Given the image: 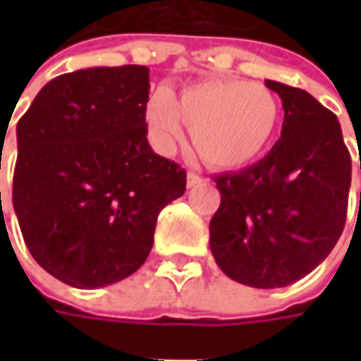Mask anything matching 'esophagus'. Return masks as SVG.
<instances>
[{"label": "esophagus", "instance_id": "obj_1", "mask_svg": "<svg viewBox=\"0 0 361 361\" xmlns=\"http://www.w3.org/2000/svg\"><path fill=\"white\" fill-rule=\"evenodd\" d=\"M202 183V176H199L197 173H188L187 174V187L192 188L197 187V185H201Z\"/></svg>", "mask_w": 361, "mask_h": 361}]
</instances>
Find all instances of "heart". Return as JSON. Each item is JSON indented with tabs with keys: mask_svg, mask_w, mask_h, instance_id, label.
<instances>
[{
	"mask_svg": "<svg viewBox=\"0 0 361 361\" xmlns=\"http://www.w3.org/2000/svg\"><path fill=\"white\" fill-rule=\"evenodd\" d=\"M279 118L275 96L245 80H204L183 88L174 100L159 90L148 98L146 122L162 152L183 140V124L209 166L239 169L267 148Z\"/></svg>",
	"mask_w": 361,
	"mask_h": 361,
	"instance_id": "obj_1",
	"label": "heart"
}]
</instances>
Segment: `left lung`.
I'll return each mask as SVG.
<instances>
[{"mask_svg": "<svg viewBox=\"0 0 361 361\" xmlns=\"http://www.w3.org/2000/svg\"><path fill=\"white\" fill-rule=\"evenodd\" d=\"M265 86L281 98V138L255 164L216 176L221 207L209 243L227 277L275 289L312 273L336 247L352 159L336 114L312 94L273 80Z\"/></svg>", "mask_w": 361, "mask_h": 361, "instance_id": "left-lung-1", "label": "left lung"}]
</instances>
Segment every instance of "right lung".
<instances>
[{
  "label": "right lung",
  "mask_w": 361,
  "mask_h": 361,
  "mask_svg": "<svg viewBox=\"0 0 361 361\" xmlns=\"http://www.w3.org/2000/svg\"><path fill=\"white\" fill-rule=\"evenodd\" d=\"M148 74L146 66L62 74L18 122L11 199L23 241L49 275L78 289L138 269L159 213L187 188L185 169L146 140Z\"/></svg>",
  "instance_id": "1"
}]
</instances>
